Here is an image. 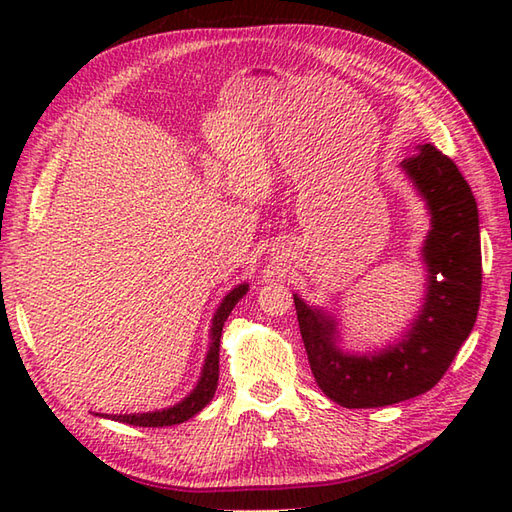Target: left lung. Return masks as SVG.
<instances>
[{
    "label": "left lung",
    "instance_id": "1",
    "mask_svg": "<svg viewBox=\"0 0 512 512\" xmlns=\"http://www.w3.org/2000/svg\"><path fill=\"white\" fill-rule=\"evenodd\" d=\"M431 211L424 242L429 292L405 339L374 356H347L334 347V321L295 295L303 345L323 394L347 409L394 405L438 385L471 334L482 292L477 204L458 165L433 145L402 160Z\"/></svg>",
    "mask_w": 512,
    "mask_h": 512
}]
</instances>
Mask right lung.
<instances>
[{
    "label": "right lung",
    "instance_id": "add662e5",
    "mask_svg": "<svg viewBox=\"0 0 512 512\" xmlns=\"http://www.w3.org/2000/svg\"><path fill=\"white\" fill-rule=\"evenodd\" d=\"M248 286H237L235 290L228 292L224 297L222 306L217 308L215 319H213V328H211V350L209 356H206V363L202 369V378L198 387L191 391L189 398H184L180 405L171 407V409H162L154 413H134V416H112V420L118 422H127L134 424V427H171V424H180L184 420L193 418L195 413L202 411L206 405H209L215 389H217V376H220V339H222V328L224 321L228 319V314L235 308V303L246 295Z\"/></svg>",
    "mask_w": 512,
    "mask_h": 512
}]
</instances>
